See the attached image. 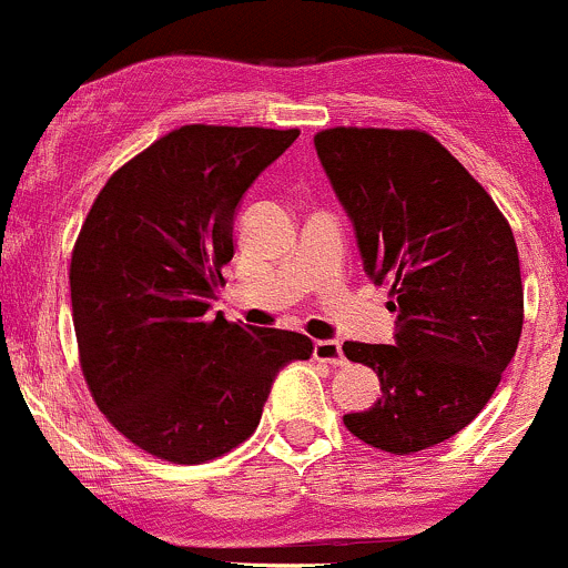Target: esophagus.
<instances>
[{
	"mask_svg": "<svg viewBox=\"0 0 568 568\" xmlns=\"http://www.w3.org/2000/svg\"><path fill=\"white\" fill-rule=\"evenodd\" d=\"M314 358L325 364H334V367H342V364H345V353H342V345L336 339L314 342Z\"/></svg>",
	"mask_w": 568,
	"mask_h": 568,
	"instance_id": "obj_1",
	"label": "esophagus"
}]
</instances>
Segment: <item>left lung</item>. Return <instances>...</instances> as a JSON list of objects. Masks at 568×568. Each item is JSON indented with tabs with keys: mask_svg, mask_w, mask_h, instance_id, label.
Listing matches in <instances>:
<instances>
[{
	"mask_svg": "<svg viewBox=\"0 0 568 568\" xmlns=\"http://www.w3.org/2000/svg\"><path fill=\"white\" fill-rule=\"evenodd\" d=\"M320 162L356 229L364 271L389 286L395 345L345 342L381 397L342 423L395 456L450 439L483 412L525 323L519 251L473 173L423 129L334 126Z\"/></svg>",
	"mask_w": 568,
	"mask_h": 568,
	"instance_id": "1",
	"label": "left lung"
}]
</instances>
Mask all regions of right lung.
I'll list each match as a JSON object with an SVG mask.
<instances>
[{
	"label": "right lung",
	"instance_id": "obj_1",
	"mask_svg": "<svg viewBox=\"0 0 568 568\" xmlns=\"http://www.w3.org/2000/svg\"><path fill=\"white\" fill-rule=\"evenodd\" d=\"M297 129L187 123L118 168L71 251L85 384L118 434L171 464L215 462L256 430L308 336L212 317L234 212Z\"/></svg>",
	"mask_w": 568,
	"mask_h": 568
}]
</instances>
